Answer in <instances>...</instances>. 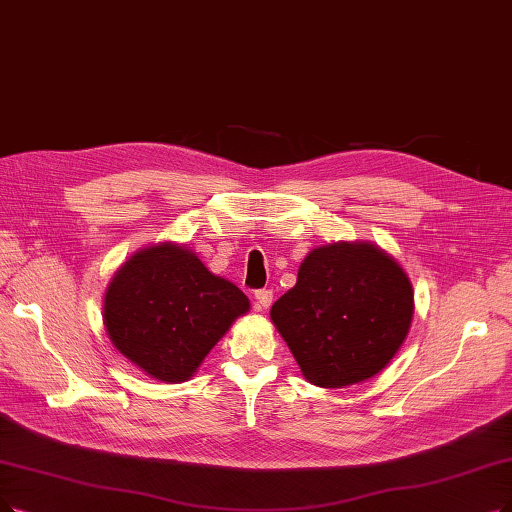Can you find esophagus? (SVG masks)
<instances>
[{
    "instance_id": "34e87169",
    "label": "esophagus",
    "mask_w": 512,
    "mask_h": 512,
    "mask_svg": "<svg viewBox=\"0 0 512 512\" xmlns=\"http://www.w3.org/2000/svg\"><path fill=\"white\" fill-rule=\"evenodd\" d=\"M256 302H258V309H269L271 302H273V292L271 290H258L254 294Z\"/></svg>"
}]
</instances>
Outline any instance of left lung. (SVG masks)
Segmentation results:
<instances>
[{"instance_id": "left-lung-1", "label": "left lung", "mask_w": 512, "mask_h": 512, "mask_svg": "<svg viewBox=\"0 0 512 512\" xmlns=\"http://www.w3.org/2000/svg\"><path fill=\"white\" fill-rule=\"evenodd\" d=\"M414 317V288L401 264L372 241H336L302 260L296 285L271 321L302 376L344 388L380 374Z\"/></svg>"}]
</instances>
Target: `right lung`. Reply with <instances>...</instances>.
<instances>
[{"mask_svg":"<svg viewBox=\"0 0 512 512\" xmlns=\"http://www.w3.org/2000/svg\"><path fill=\"white\" fill-rule=\"evenodd\" d=\"M250 300L174 241L134 252L102 298V323L115 349L147 376L187 382Z\"/></svg>","mask_w":512,"mask_h":512,"instance_id":"obj_1","label":"right lung"}]
</instances>
